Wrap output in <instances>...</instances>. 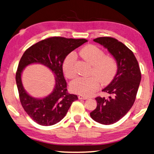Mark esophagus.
Instances as JSON below:
<instances>
[{"label":"esophagus","instance_id":"obj_1","mask_svg":"<svg viewBox=\"0 0 154 154\" xmlns=\"http://www.w3.org/2000/svg\"><path fill=\"white\" fill-rule=\"evenodd\" d=\"M78 97H79V100H88V97L85 96H82V95H79V96H78Z\"/></svg>","mask_w":154,"mask_h":154}]
</instances>
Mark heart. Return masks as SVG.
I'll return each instance as SVG.
<instances>
[{"label":"heart","instance_id":"1","mask_svg":"<svg viewBox=\"0 0 154 154\" xmlns=\"http://www.w3.org/2000/svg\"><path fill=\"white\" fill-rule=\"evenodd\" d=\"M79 56L91 66L89 75L92 76L77 78L71 82V88L77 94L89 96L98 89L100 82L103 85H107L112 82L116 73V62L114 58L104 56V51L94 45L85 46L80 50ZM76 56L71 52L63 61V71L69 79L76 76Z\"/></svg>","mask_w":154,"mask_h":154}]
</instances>
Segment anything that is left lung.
Returning a JSON list of instances; mask_svg holds the SVG:
<instances>
[{
	"mask_svg": "<svg viewBox=\"0 0 154 154\" xmlns=\"http://www.w3.org/2000/svg\"><path fill=\"white\" fill-rule=\"evenodd\" d=\"M94 41L114 57L117 71L110 84L102 89L110 96L107 99L96 97L97 107L90 116L100 124L111 125L121 119L133 106L141 82V71L133 52L124 44L110 37L97 38Z\"/></svg>",
	"mask_w": 154,
	"mask_h": 154,
	"instance_id": "obj_1",
	"label": "left lung"
}]
</instances>
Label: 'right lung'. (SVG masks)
<instances>
[{"label": "right lung", "instance_id": "obj_1", "mask_svg": "<svg viewBox=\"0 0 154 154\" xmlns=\"http://www.w3.org/2000/svg\"><path fill=\"white\" fill-rule=\"evenodd\" d=\"M87 42L85 39L52 37L33 44L22 56L16 72L19 98L25 111L38 124L51 126L58 123L65 116L72 103L78 100L77 95L68 94L63 64L70 52ZM32 63L45 66L55 75L54 89L46 97H33L24 88L22 72L26 66Z\"/></svg>", "mask_w": 154, "mask_h": 154}]
</instances>
